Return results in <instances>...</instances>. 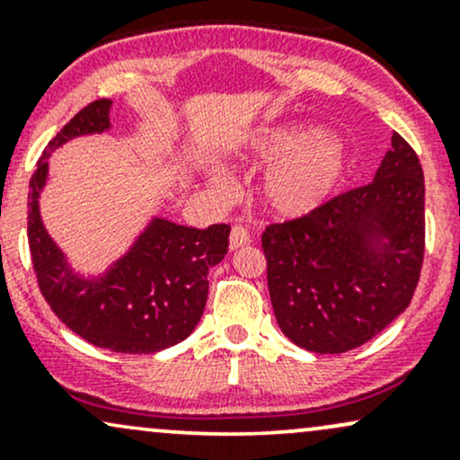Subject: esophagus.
Returning <instances> with one entry per match:
<instances>
[{
  "label": "esophagus",
  "mask_w": 460,
  "mask_h": 460,
  "mask_svg": "<svg viewBox=\"0 0 460 460\" xmlns=\"http://www.w3.org/2000/svg\"><path fill=\"white\" fill-rule=\"evenodd\" d=\"M251 242V235L242 225H235L229 234V251H237V248L246 246Z\"/></svg>",
  "instance_id": "1"
}]
</instances>
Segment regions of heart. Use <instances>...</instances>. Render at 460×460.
Instances as JSON below:
<instances>
[{
	"mask_svg": "<svg viewBox=\"0 0 460 460\" xmlns=\"http://www.w3.org/2000/svg\"><path fill=\"white\" fill-rule=\"evenodd\" d=\"M244 168H268L260 183V200L268 214L296 220L314 214L344 181L348 151L331 131L309 123H288L260 129L229 153ZM214 194H225L229 181L220 172H205Z\"/></svg>",
	"mask_w": 460,
	"mask_h": 460,
	"instance_id": "obj_1",
	"label": "heart"
}]
</instances>
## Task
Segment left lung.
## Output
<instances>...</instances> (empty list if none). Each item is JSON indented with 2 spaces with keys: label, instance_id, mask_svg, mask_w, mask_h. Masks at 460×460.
I'll list each match as a JSON object with an SVG mask.
<instances>
[{
  "label": "left lung",
  "instance_id": "1",
  "mask_svg": "<svg viewBox=\"0 0 460 460\" xmlns=\"http://www.w3.org/2000/svg\"><path fill=\"white\" fill-rule=\"evenodd\" d=\"M279 329L320 355L358 348L413 298L424 261V172L392 136L372 183L261 235Z\"/></svg>",
  "mask_w": 460,
  "mask_h": 460
}]
</instances>
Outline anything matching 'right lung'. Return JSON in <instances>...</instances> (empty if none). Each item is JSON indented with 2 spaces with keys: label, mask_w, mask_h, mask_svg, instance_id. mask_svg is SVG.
I'll return each instance as SVG.
<instances>
[{
  "label": "right lung",
  "mask_w": 460,
  "mask_h": 460,
  "mask_svg": "<svg viewBox=\"0 0 460 460\" xmlns=\"http://www.w3.org/2000/svg\"><path fill=\"white\" fill-rule=\"evenodd\" d=\"M110 110V99L86 105L58 131L36 164L28 192L30 252L40 292L62 324L97 348L151 355L183 341L199 324L208 303L209 268L225 260L229 226L197 229L151 216L105 270H75L47 231L40 194L49 179L51 153L82 136L112 129Z\"/></svg>",
  "instance_id": "add662e5"
}]
</instances>
